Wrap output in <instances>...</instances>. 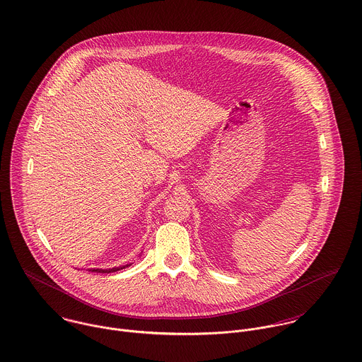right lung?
I'll list each match as a JSON object with an SVG mask.
<instances>
[{"mask_svg":"<svg viewBox=\"0 0 362 362\" xmlns=\"http://www.w3.org/2000/svg\"><path fill=\"white\" fill-rule=\"evenodd\" d=\"M128 265H125V267H118V268H112V269H90V271H93V272H97V274H110V272H117V271H119V269H124V268H127Z\"/></svg>","mask_w":362,"mask_h":362,"instance_id":"add662e5","label":"right lung"}]
</instances>
